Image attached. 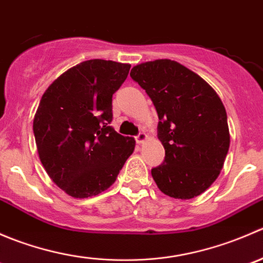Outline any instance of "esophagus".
<instances>
[{
    "mask_svg": "<svg viewBox=\"0 0 263 263\" xmlns=\"http://www.w3.org/2000/svg\"><path fill=\"white\" fill-rule=\"evenodd\" d=\"M147 140V135L146 134H144V132H141V134H139L136 136V142L137 144H144L145 141H146Z\"/></svg>",
    "mask_w": 263,
    "mask_h": 263,
    "instance_id": "esophagus-1",
    "label": "esophagus"
}]
</instances>
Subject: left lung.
Segmentation results:
<instances>
[{
	"label": "left lung",
	"mask_w": 263,
	"mask_h": 263,
	"mask_svg": "<svg viewBox=\"0 0 263 263\" xmlns=\"http://www.w3.org/2000/svg\"><path fill=\"white\" fill-rule=\"evenodd\" d=\"M129 75L158 112V137L165 159L151 169L154 181L169 197H197L216 181L229 150L221 99L201 76L176 61L140 63Z\"/></svg>",
	"instance_id": "obj_1"
}]
</instances>
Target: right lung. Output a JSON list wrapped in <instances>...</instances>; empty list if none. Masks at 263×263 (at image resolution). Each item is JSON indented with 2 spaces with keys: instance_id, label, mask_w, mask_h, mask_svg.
Returning <instances> with one entry per match:
<instances>
[{
  "instance_id": "1",
  "label": "right lung",
  "mask_w": 263,
  "mask_h": 263,
  "mask_svg": "<svg viewBox=\"0 0 263 263\" xmlns=\"http://www.w3.org/2000/svg\"><path fill=\"white\" fill-rule=\"evenodd\" d=\"M131 65L89 60L68 68L44 91L33 121L47 174L73 198L108 190L135 150L134 137L109 126L112 97Z\"/></svg>"
}]
</instances>
